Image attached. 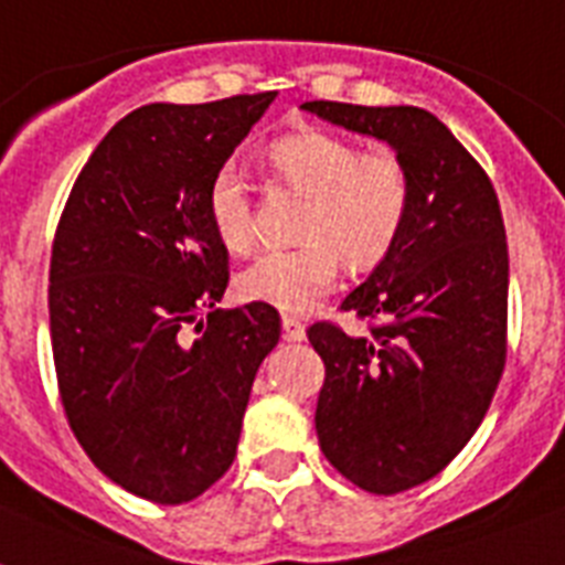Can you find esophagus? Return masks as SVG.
<instances>
[{
  "mask_svg": "<svg viewBox=\"0 0 565 565\" xmlns=\"http://www.w3.org/2000/svg\"><path fill=\"white\" fill-rule=\"evenodd\" d=\"M281 330H284V339H287V341H305L307 339L305 324H301L298 319H292V316H284Z\"/></svg>",
  "mask_w": 565,
  "mask_h": 565,
  "instance_id": "obj_1",
  "label": "esophagus"
}]
</instances>
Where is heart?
I'll return each mask as SVG.
<instances>
[{
	"mask_svg": "<svg viewBox=\"0 0 565 565\" xmlns=\"http://www.w3.org/2000/svg\"><path fill=\"white\" fill-rule=\"evenodd\" d=\"M269 160L287 183L310 194L298 235L305 244L267 249L238 275L241 296L284 312H307L335 284L341 255L371 267L391 253L411 210V174L393 151H364L348 137L305 129L281 137ZM217 241L249 253L258 241L253 189L235 163L206 189Z\"/></svg>",
	"mask_w": 565,
	"mask_h": 565,
	"instance_id": "obj_1",
	"label": "heart"
}]
</instances>
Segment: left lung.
Masks as SVG:
<instances>
[{"instance_id": "8db88e82", "label": "left lung", "mask_w": 565, "mask_h": 565, "mask_svg": "<svg viewBox=\"0 0 565 565\" xmlns=\"http://www.w3.org/2000/svg\"><path fill=\"white\" fill-rule=\"evenodd\" d=\"M305 111L385 140L411 174V210L391 253L330 321L307 330L324 362L316 434L330 466L371 494L443 471L480 428L505 367L509 246L482 166L430 111L312 99Z\"/></svg>"}]
</instances>
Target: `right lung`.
Wrapping results in <instances>:
<instances>
[{"mask_svg": "<svg viewBox=\"0 0 565 565\" xmlns=\"http://www.w3.org/2000/svg\"><path fill=\"white\" fill-rule=\"evenodd\" d=\"M273 99L126 114L56 226L49 312L65 416L108 480L160 505L224 477L255 373L281 335L269 305L217 310L230 255L206 215L212 178Z\"/></svg>", "mask_w": 565, "mask_h": 565, "instance_id": "1", "label": "right lung"}]
</instances>
